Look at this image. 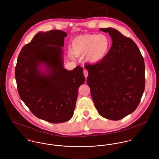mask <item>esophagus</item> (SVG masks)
Segmentation results:
<instances>
[{"label": "esophagus", "instance_id": "esophagus-1", "mask_svg": "<svg viewBox=\"0 0 159 159\" xmlns=\"http://www.w3.org/2000/svg\"><path fill=\"white\" fill-rule=\"evenodd\" d=\"M83 73H84V75L85 78H87V77H88V70H86V69H84V70H83Z\"/></svg>", "mask_w": 159, "mask_h": 159}]
</instances>
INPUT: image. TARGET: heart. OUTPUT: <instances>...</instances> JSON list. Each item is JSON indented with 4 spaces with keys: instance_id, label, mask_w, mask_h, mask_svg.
Wrapping results in <instances>:
<instances>
[{
    "instance_id": "obj_1",
    "label": "heart",
    "mask_w": 159,
    "mask_h": 159,
    "mask_svg": "<svg viewBox=\"0 0 159 159\" xmlns=\"http://www.w3.org/2000/svg\"><path fill=\"white\" fill-rule=\"evenodd\" d=\"M111 42L105 34H83L76 36L71 42V52L76 56H85V61L95 64L102 62L108 55Z\"/></svg>"
}]
</instances>
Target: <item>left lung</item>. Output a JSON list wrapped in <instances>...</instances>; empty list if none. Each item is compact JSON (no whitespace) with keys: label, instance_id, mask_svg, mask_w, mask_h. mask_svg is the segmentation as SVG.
I'll use <instances>...</instances> for the list:
<instances>
[{"label":"left lung","instance_id":"1","mask_svg":"<svg viewBox=\"0 0 159 159\" xmlns=\"http://www.w3.org/2000/svg\"><path fill=\"white\" fill-rule=\"evenodd\" d=\"M108 32L112 46L107 57L86 65L87 83L99 114L120 120L138 107L145 88L144 59L135 43L116 29L100 28Z\"/></svg>","mask_w":159,"mask_h":159}]
</instances>
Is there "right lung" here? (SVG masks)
Returning <instances> with one entry per match:
<instances>
[{
	"mask_svg": "<svg viewBox=\"0 0 159 159\" xmlns=\"http://www.w3.org/2000/svg\"><path fill=\"white\" fill-rule=\"evenodd\" d=\"M60 30L39 32L23 47L15 68L20 98L36 117L58 124L73 115L78 89L84 84L83 69L64 67V38Z\"/></svg>",
	"mask_w": 159,
	"mask_h": 159,
	"instance_id": "obj_1",
	"label": "right lung"
}]
</instances>
